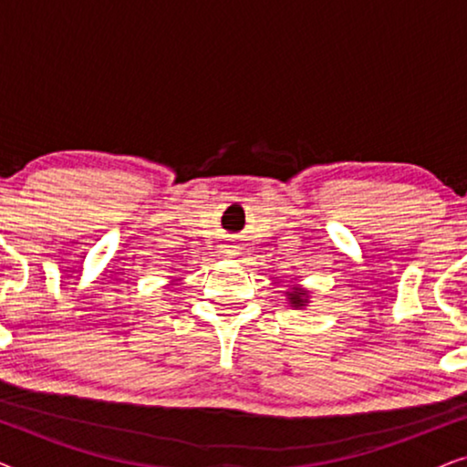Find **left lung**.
I'll return each instance as SVG.
<instances>
[{"mask_svg":"<svg viewBox=\"0 0 467 467\" xmlns=\"http://www.w3.org/2000/svg\"><path fill=\"white\" fill-rule=\"evenodd\" d=\"M289 299H291L293 306H304V304H306L302 291H293V293H289Z\"/></svg>","mask_w":467,"mask_h":467,"instance_id":"left-lung-1","label":"left lung"}]
</instances>
